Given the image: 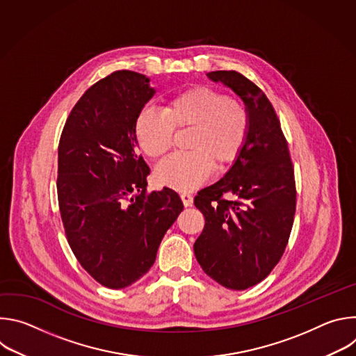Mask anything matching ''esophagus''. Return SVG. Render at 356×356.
<instances>
[{
  "mask_svg": "<svg viewBox=\"0 0 356 356\" xmlns=\"http://www.w3.org/2000/svg\"><path fill=\"white\" fill-rule=\"evenodd\" d=\"M180 197H181V200H183V204H184L186 207L193 206V195H191L190 193H181V194H180Z\"/></svg>",
  "mask_w": 356,
  "mask_h": 356,
  "instance_id": "34e87169",
  "label": "esophagus"
}]
</instances>
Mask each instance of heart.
Returning a JSON list of instances; mask_svg holds the SVG:
<instances>
[{
  "label": "heart",
  "mask_w": 356,
  "mask_h": 356,
  "mask_svg": "<svg viewBox=\"0 0 356 356\" xmlns=\"http://www.w3.org/2000/svg\"><path fill=\"white\" fill-rule=\"evenodd\" d=\"M245 104L210 86L188 87L170 97L162 111L143 108L135 135L145 154L162 158L175 145L176 132L190 129L183 154L166 159L156 170L159 183L187 191L204 183L213 168L224 170L239 155L248 132Z\"/></svg>",
  "instance_id": "obj_1"
}]
</instances>
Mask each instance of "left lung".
I'll return each mask as SVG.
<instances>
[{"instance_id":"left-lung-1","label":"left lung","mask_w":356,"mask_h":356,"mask_svg":"<svg viewBox=\"0 0 356 356\" xmlns=\"http://www.w3.org/2000/svg\"><path fill=\"white\" fill-rule=\"evenodd\" d=\"M207 76L242 98L249 124L232 168L194 198L206 218L194 255L217 283L245 290L262 282L286 249L296 213L294 169L280 120L265 92L235 70Z\"/></svg>"}]
</instances>
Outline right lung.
<instances>
[{"mask_svg": "<svg viewBox=\"0 0 356 356\" xmlns=\"http://www.w3.org/2000/svg\"><path fill=\"white\" fill-rule=\"evenodd\" d=\"M154 94L146 76L114 72L81 95L60 135L56 186L67 242L108 289H124L150 269L183 211L175 190L146 191L150 170L138 155L135 120Z\"/></svg>", "mask_w": 356, "mask_h": 356, "instance_id": "obj_1", "label": "right lung"}]
</instances>
